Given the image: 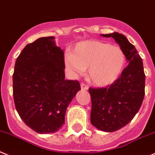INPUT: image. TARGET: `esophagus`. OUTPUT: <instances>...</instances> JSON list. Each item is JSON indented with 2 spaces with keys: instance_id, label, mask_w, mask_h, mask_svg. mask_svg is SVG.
I'll return each instance as SVG.
<instances>
[{
  "instance_id": "esophagus-1",
  "label": "esophagus",
  "mask_w": 155,
  "mask_h": 155,
  "mask_svg": "<svg viewBox=\"0 0 155 155\" xmlns=\"http://www.w3.org/2000/svg\"><path fill=\"white\" fill-rule=\"evenodd\" d=\"M81 90H83V91H87L88 86L87 85L85 84L82 83V84H81Z\"/></svg>"
}]
</instances>
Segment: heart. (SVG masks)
<instances>
[{
    "label": "heart",
    "mask_w": 155,
    "mask_h": 155,
    "mask_svg": "<svg viewBox=\"0 0 155 155\" xmlns=\"http://www.w3.org/2000/svg\"><path fill=\"white\" fill-rule=\"evenodd\" d=\"M126 54L119 46L100 40L79 42L64 58L66 67L74 75L88 69V80L97 87L114 83L124 70Z\"/></svg>",
    "instance_id": "heart-1"
}]
</instances>
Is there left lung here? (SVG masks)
<instances>
[{"instance_id": "obj_1", "label": "left lung", "mask_w": 155, "mask_h": 155, "mask_svg": "<svg viewBox=\"0 0 155 155\" xmlns=\"http://www.w3.org/2000/svg\"><path fill=\"white\" fill-rule=\"evenodd\" d=\"M101 36L113 37L125 52L129 63L110 86L89 89L91 124L100 130L112 132L126 126L139 110L145 97V75L141 57L124 35L113 32Z\"/></svg>"}]
</instances>
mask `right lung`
Wrapping results in <instances>:
<instances>
[{
    "mask_svg": "<svg viewBox=\"0 0 155 155\" xmlns=\"http://www.w3.org/2000/svg\"><path fill=\"white\" fill-rule=\"evenodd\" d=\"M64 51L55 45L54 36L26 45L16 61V110L26 126L39 134L61 129L68 107L81 90L78 81L64 79Z\"/></svg>",
    "mask_w": 155,
    "mask_h": 155,
    "instance_id": "1",
    "label": "right lung"
}]
</instances>
